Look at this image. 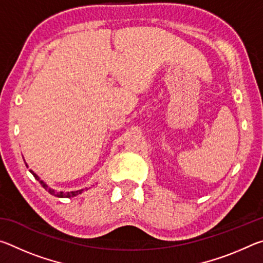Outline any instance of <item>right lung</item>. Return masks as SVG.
I'll use <instances>...</instances> for the list:
<instances>
[{
  "label": "right lung",
  "instance_id": "1",
  "mask_svg": "<svg viewBox=\"0 0 263 263\" xmlns=\"http://www.w3.org/2000/svg\"><path fill=\"white\" fill-rule=\"evenodd\" d=\"M25 164H26V163H25ZM26 167H28V164H26ZM30 172H31V174H32V175L34 176V179L37 180V181H39V183L42 184V186H43L44 189L47 190L48 193H50L51 195L57 196V197H60V198L74 197V196H78V195H80V194H82L83 190H84V189H81V190H77V191H67V193H65V191H55L54 189H51L50 186H48V185L45 183V182L39 179V176H38L37 174H34V173H33L32 171H30Z\"/></svg>",
  "mask_w": 263,
  "mask_h": 263
}]
</instances>
